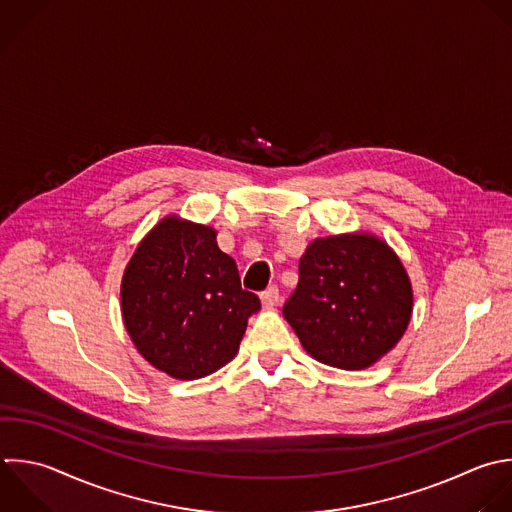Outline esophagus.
Here are the masks:
<instances>
[{"instance_id": "1", "label": "esophagus", "mask_w": 512, "mask_h": 512, "mask_svg": "<svg viewBox=\"0 0 512 512\" xmlns=\"http://www.w3.org/2000/svg\"><path fill=\"white\" fill-rule=\"evenodd\" d=\"M260 300H262V304H264L266 308H272V306H276V304L280 302V294H278V288H276V286H270V288H266V290L260 294Z\"/></svg>"}]
</instances>
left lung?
<instances>
[{"instance_id":"left-lung-1","label":"left lung","mask_w":512,"mask_h":512,"mask_svg":"<svg viewBox=\"0 0 512 512\" xmlns=\"http://www.w3.org/2000/svg\"><path fill=\"white\" fill-rule=\"evenodd\" d=\"M412 284L396 252L370 232L316 238L298 264L282 314L322 364L364 370L404 336Z\"/></svg>"}]
</instances>
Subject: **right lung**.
Masks as SVG:
<instances>
[{"instance_id": "obj_1", "label": "right lung", "mask_w": 512, "mask_h": 512, "mask_svg": "<svg viewBox=\"0 0 512 512\" xmlns=\"http://www.w3.org/2000/svg\"><path fill=\"white\" fill-rule=\"evenodd\" d=\"M120 300L136 350L178 380L228 364L260 310L258 296L242 290L236 262L218 248L216 230L178 214L142 238L124 270Z\"/></svg>"}]
</instances>
